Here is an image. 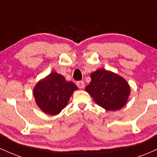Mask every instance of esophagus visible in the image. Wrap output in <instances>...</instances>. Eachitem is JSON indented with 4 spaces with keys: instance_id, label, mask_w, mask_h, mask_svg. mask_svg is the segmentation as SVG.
<instances>
[{
    "instance_id": "obj_1",
    "label": "esophagus",
    "mask_w": 157,
    "mask_h": 157,
    "mask_svg": "<svg viewBox=\"0 0 157 157\" xmlns=\"http://www.w3.org/2000/svg\"><path fill=\"white\" fill-rule=\"evenodd\" d=\"M77 86L79 89H84L85 83L83 81H78V82H77Z\"/></svg>"
}]
</instances>
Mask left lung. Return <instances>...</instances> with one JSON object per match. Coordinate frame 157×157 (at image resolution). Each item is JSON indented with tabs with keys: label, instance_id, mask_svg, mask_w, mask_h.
<instances>
[{
	"label": "left lung",
	"instance_id": "1",
	"mask_svg": "<svg viewBox=\"0 0 157 157\" xmlns=\"http://www.w3.org/2000/svg\"><path fill=\"white\" fill-rule=\"evenodd\" d=\"M90 77L91 80L85 90L97 105L107 111H117L127 103L131 87L123 77L104 68L96 70Z\"/></svg>",
	"mask_w": 157,
	"mask_h": 157
}]
</instances>
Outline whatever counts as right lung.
Here are the masks:
<instances>
[{"instance_id":"right-lung-1","label":"right lung","mask_w":157,"mask_h":157,"mask_svg":"<svg viewBox=\"0 0 157 157\" xmlns=\"http://www.w3.org/2000/svg\"><path fill=\"white\" fill-rule=\"evenodd\" d=\"M77 89L73 82L66 81L63 75L53 71L37 82L33 95L43 112L57 115L66 108L71 94Z\"/></svg>"}]
</instances>
